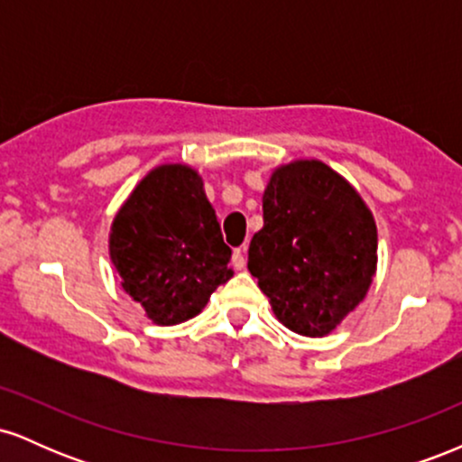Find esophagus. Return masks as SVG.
<instances>
[{"instance_id":"obj_1","label":"esophagus","mask_w":462,"mask_h":462,"mask_svg":"<svg viewBox=\"0 0 462 462\" xmlns=\"http://www.w3.org/2000/svg\"><path fill=\"white\" fill-rule=\"evenodd\" d=\"M232 263H235L236 269H245V245L235 249V254H232Z\"/></svg>"}]
</instances>
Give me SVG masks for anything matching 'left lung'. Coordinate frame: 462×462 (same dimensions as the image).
<instances>
[{
  "mask_svg": "<svg viewBox=\"0 0 462 462\" xmlns=\"http://www.w3.org/2000/svg\"><path fill=\"white\" fill-rule=\"evenodd\" d=\"M263 221L249 243V273L289 330L326 337L365 300L374 280V215L328 164L295 161L272 173Z\"/></svg>",
  "mask_w": 462,
  "mask_h": 462,
  "instance_id": "1",
  "label": "left lung"
}]
</instances>
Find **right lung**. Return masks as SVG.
<instances>
[{
  "label": "right lung",
  "mask_w": 462,
  "mask_h": 462,
  "mask_svg": "<svg viewBox=\"0 0 462 462\" xmlns=\"http://www.w3.org/2000/svg\"><path fill=\"white\" fill-rule=\"evenodd\" d=\"M108 247L124 291L158 326L198 315L235 273L204 182L187 164H161L136 184Z\"/></svg>",
  "instance_id": "1"
}]
</instances>
